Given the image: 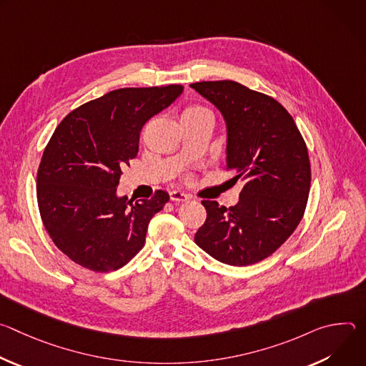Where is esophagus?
<instances>
[{"label": "esophagus", "instance_id": "1", "mask_svg": "<svg viewBox=\"0 0 366 366\" xmlns=\"http://www.w3.org/2000/svg\"><path fill=\"white\" fill-rule=\"evenodd\" d=\"M169 198H171V201L184 202V201H188L191 197L188 194L181 192V191H172V192H169Z\"/></svg>", "mask_w": 366, "mask_h": 366}]
</instances>
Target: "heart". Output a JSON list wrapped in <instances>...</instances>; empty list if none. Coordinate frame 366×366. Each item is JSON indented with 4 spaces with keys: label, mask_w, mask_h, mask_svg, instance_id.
<instances>
[{
    "label": "heart",
    "mask_w": 366,
    "mask_h": 366,
    "mask_svg": "<svg viewBox=\"0 0 366 366\" xmlns=\"http://www.w3.org/2000/svg\"><path fill=\"white\" fill-rule=\"evenodd\" d=\"M195 120L213 122V113L210 109L199 106V104H194V106H189L182 113V122H195Z\"/></svg>",
    "instance_id": "b5f03b06"
}]
</instances>
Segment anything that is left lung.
Returning <instances> with one entry per match:
<instances>
[{
  "label": "left lung",
  "mask_w": 366,
  "mask_h": 366,
  "mask_svg": "<svg viewBox=\"0 0 366 366\" xmlns=\"http://www.w3.org/2000/svg\"><path fill=\"white\" fill-rule=\"evenodd\" d=\"M227 124V171L242 179L239 202L204 199L195 243L223 264L246 267L271 256L300 224L310 192L307 144L291 114L262 92L234 81L191 84Z\"/></svg>",
  "instance_id": "1"
}]
</instances>
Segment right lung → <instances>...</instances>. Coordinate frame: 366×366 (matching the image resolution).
I'll use <instances>...</instances> for the list:
<instances>
[{"mask_svg":"<svg viewBox=\"0 0 366 366\" xmlns=\"http://www.w3.org/2000/svg\"><path fill=\"white\" fill-rule=\"evenodd\" d=\"M184 86L120 88L82 104L56 127L37 169V204L46 232L75 264L110 272L144 246L150 219L169 201L117 197L123 168L139 152L140 130Z\"/></svg>","mask_w":366,"mask_h":366,"instance_id":"right-lung-1","label":"right lung"}]
</instances>
